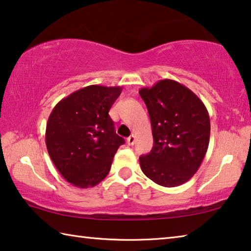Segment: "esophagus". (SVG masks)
I'll return each instance as SVG.
<instances>
[{"instance_id": "34e87169", "label": "esophagus", "mask_w": 251, "mask_h": 251, "mask_svg": "<svg viewBox=\"0 0 251 251\" xmlns=\"http://www.w3.org/2000/svg\"><path fill=\"white\" fill-rule=\"evenodd\" d=\"M134 142H135V137L133 134H131L130 137L126 139V143H128L129 146H133L134 145Z\"/></svg>"}]
</instances>
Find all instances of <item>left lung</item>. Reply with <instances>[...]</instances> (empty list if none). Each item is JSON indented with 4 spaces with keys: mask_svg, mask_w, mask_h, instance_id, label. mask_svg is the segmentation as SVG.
Segmentation results:
<instances>
[{
    "mask_svg": "<svg viewBox=\"0 0 251 251\" xmlns=\"http://www.w3.org/2000/svg\"><path fill=\"white\" fill-rule=\"evenodd\" d=\"M140 97L149 112L153 148L139 158L148 178L162 187L190 180L206 155L210 119L203 102L175 80H160L142 88Z\"/></svg>",
    "mask_w": 251,
    "mask_h": 251,
    "instance_id": "1",
    "label": "left lung"
}]
</instances>
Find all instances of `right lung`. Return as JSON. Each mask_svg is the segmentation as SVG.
Segmentation results:
<instances>
[{
    "mask_svg": "<svg viewBox=\"0 0 251 251\" xmlns=\"http://www.w3.org/2000/svg\"><path fill=\"white\" fill-rule=\"evenodd\" d=\"M121 87L89 85L61 100L49 117L45 143L61 176L77 188L100 183L125 143L109 116Z\"/></svg>",
    "mask_w": 251,
    "mask_h": 251,
    "instance_id": "add662e5",
    "label": "right lung"
}]
</instances>
